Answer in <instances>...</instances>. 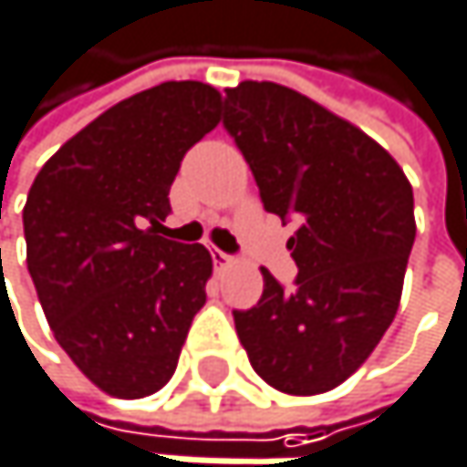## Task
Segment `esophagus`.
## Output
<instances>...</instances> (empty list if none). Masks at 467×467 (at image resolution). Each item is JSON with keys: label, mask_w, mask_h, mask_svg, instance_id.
<instances>
[{"label": "esophagus", "mask_w": 467, "mask_h": 467, "mask_svg": "<svg viewBox=\"0 0 467 467\" xmlns=\"http://www.w3.org/2000/svg\"><path fill=\"white\" fill-rule=\"evenodd\" d=\"M211 256H213V265H216V267H224V265H230V262H233V256H230V254H224L222 248H211Z\"/></svg>", "instance_id": "esophagus-1"}]
</instances>
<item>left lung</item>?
<instances>
[{
	"label": "left lung",
	"mask_w": 467,
	"mask_h": 467,
	"mask_svg": "<svg viewBox=\"0 0 467 467\" xmlns=\"http://www.w3.org/2000/svg\"><path fill=\"white\" fill-rule=\"evenodd\" d=\"M224 130L248 161L267 213L295 222L292 289L265 267L254 308L233 311L251 368L286 395L343 384L392 325L417 237L400 164L306 94L243 80L227 88Z\"/></svg>",
	"instance_id": "obj_1"
}]
</instances>
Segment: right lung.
I'll return each instance as SVG.
<instances>
[{"instance_id": "1", "label": "right lung", "mask_w": 467, "mask_h": 467, "mask_svg": "<svg viewBox=\"0 0 467 467\" xmlns=\"http://www.w3.org/2000/svg\"><path fill=\"white\" fill-rule=\"evenodd\" d=\"M219 108L208 83H159L64 142L29 189L26 265L47 325L113 398L159 392L205 306L208 248L159 230L181 159L219 124Z\"/></svg>"}]
</instances>
